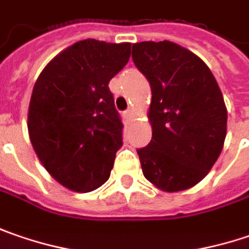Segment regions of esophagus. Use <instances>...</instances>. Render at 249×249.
I'll use <instances>...</instances> for the list:
<instances>
[{
	"label": "esophagus",
	"mask_w": 249,
	"mask_h": 249,
	"mask_svg": "<svg viewBox=\"0 0 249 249\" xmlns=\"http://www.w3.org/2000/svg\"><path fill=\"white\" fill-rule=\"evenodd\" d=\"M124 115L126 120H131V118H132V115H134V110H132V108H128V110L124 113Z\"/></svg>",
	"instance_id": "34e87169"
}]
</instances>
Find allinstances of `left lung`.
<instances>
[{"label": "left lung", "mask_w": 249, "mask_h": 249, "mask_svg": "<svg viewBox=\"0 0 249 249\" xmlns=\"http://www.w3.org/2000/svg\"><path fill=\"white\" fill-rule=\"evenodd\" d=\"M132 60L152 88V139L138 149L146 179L166 192L206 177L223 149L227 110L208 65L171 41L132 44Z\"/></svg>", "instance_id": "obj_1"}]
</instances>
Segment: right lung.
<instances>
[{
	"instance_id": "right-lung-1",
	"label": "right lung",
	"mask_w": 249,
	"mask_h": 249,
	"mask_svg": "<svg viewBox=\"0 0 249 249\" xmlns=\"http://www.w3.org/2000/svg\"><path fill=\"white\" fill-rule=\"evenodd\" d=\"M129 55L131 43L82 40L50 61L35 83L30 142L46 170L72 191L90 192L110 177L124 125L108 83Z\"/></svg>"
}]
</instances>
